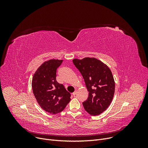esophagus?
I'll return each mask as SVG.
<instances>
[{
    "label": "esophagus",
    "instance_id": "obj_1",
    "mask_svg": "<svg viewBox=\"0 0 148 148\" xmlns=\"http://www.w3.org/2000/svg\"><path fill=\"white\" fill-rule=\"evenodd\" d=\"M76 93H77V91H75L73 93V96H75L76 95Z\"/></svg>",
    "mask_w": 148,
    "mask_h": 148
}]
</instances>
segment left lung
Wrapping results in <instances>:
<instances>
[{"instance_id":"obj_1","label":"left lung","mask_w":148,"mask_h":148,"mask_svg":"<svg viewBox=\"0 0 148 148\" xmlns=\"http://www.w3.org/2000/svg\"><path fill=\"white\" fill-rule=\"evenodd\" d=\"M74 64L83 77L89 92L82 104L90 115L102 114L111 104L115 92V81L109 67L101 61L91 57L74 58Z\"/></svg>"}]
</instances>
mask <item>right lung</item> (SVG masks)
<instances>
[{
	"mask_svg": "<svg viewBox=\"0 0 148 148\" xmlns=\"http://www.w3.org/2000/svg\"><path fill=\"white\" fill-rule=\"evenodd\" d=\"M62 60L44 62L33 75L32 86L40 107L45 111L56 114L64 110L71 100V94L62 84L56 81V72Z\"/></svg>",
	"mask_w": 148,
	"mask_h": 148,
	"instance_id": "1",
	"label": "right lung"
}]
</instances>
